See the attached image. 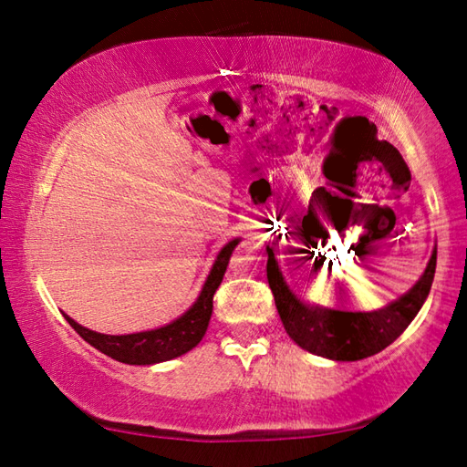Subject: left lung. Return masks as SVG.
Wrapping results in <instances>:
<instances>
[{"label":"left lung","mask_w":467,"mask_h":467,"mask_svg":"<svg viewBox=\"0 0 467 467\" xmlns=\"http://www.w3.org/2000/svg\"><path fill=\"white\" fill-rule=\"evenodd\" d=\"M267 282H270L275 309L280 313L286 334L303 348L329 360H362L381 352L393 339H398L412 319L422 309L429 296L434 267H437V247L426 264L424 274L406 295L395 298L377 311H337L321 305H309L300 300L284 280L274 249L267 244Z\"/></svg>","instance_id":"obj_1"}]
</instances>
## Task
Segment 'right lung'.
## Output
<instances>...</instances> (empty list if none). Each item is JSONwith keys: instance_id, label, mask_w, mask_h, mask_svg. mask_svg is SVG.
Returning <instances> with one entry per match:
<instances>
[{"instance_id": "1", "label": "right lung", "mask_w": 467, "mask_h": 467, "mask_svg": "<svg viewBox=\"0 0 467 467\" xmlns=\"http://www.w3.org/2000/svg\"><path fill=\"white\" fill-rule=\"evenodd\" d=\"M239 241L241 239L228 241L220 249L216 262L203 282L200 296L195 298V303L181 317L167 323V326L138 331V334L109 336L80 326V323L74 321L66 313H63V317L90 346L110 358L125 362V365H158V362L177 358L200 344L205 336V329H208L212 317V306H214L212 305L214 303V295L224 278L228 259H231Z\"/></svg>"}]
</instances>
